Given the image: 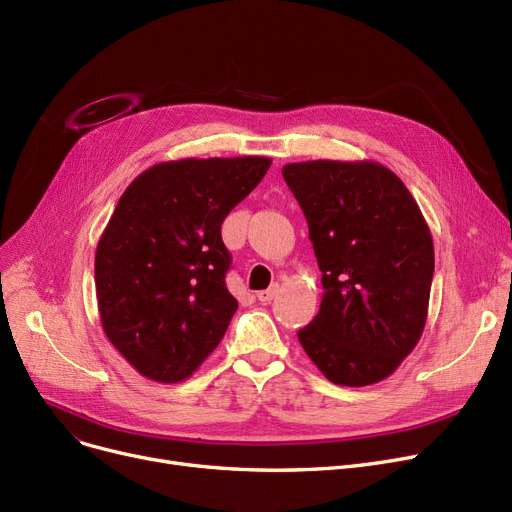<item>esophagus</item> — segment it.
<instances>
[{
  "label": "esophagus",
  "mask_w": 512,
  "mask_h": 512,
  "mask_svg": "<svg viewBox=\"0 0 512 512\" xmlns=\"http://www.w3.org/2000/svg\"><path fill=\"white\" fill-rule=\"evenodd\" d=\"M278 290H280V286H278V284H274L272 288H267V290L257 292V301H261V303H270V301H274V297L278 294Z\"/></svg>",
  "instance_id": "esophagus-1"
}]
</instances>
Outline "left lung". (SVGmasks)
<instances>
[{"mask_svg":"<svg viewBox=\"0 0 512 512\" xmlns=\"http://www.w3.org/2000/svg\"><path fill=\"white\" fill-rule=\"evenodd\" d=\"M282 176L307 218L324 284L299 342L332 384H378L423 334L432 232L405 182L378 161H297Z\"/></svg>","mask_w":512,"mask_h":512,"instance_id":"1","label":"left lung"}]
</instances>
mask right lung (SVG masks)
Returning <instances> with one entry per match:
<instances>
[{
	"label": "right lung",
	"mask_w": 512,
	"mask_h": 512,
	"mask_svg": "<svg viewBox=\"0 0 512 512\" xmlns=\"http://www.w3.org/2000/svg\"><path fill=\"white\" fill-rule=\"evenodd\" d=\"M272 159L184 157L141 172L95 251L101 328L145 378L178 384L201 367L238 309L228 292L226 215Z\"/></svg>",
	"instance_id": "right-lung-1"
}]
</instances>
